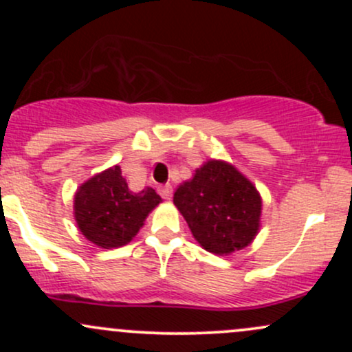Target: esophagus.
Returning a JSON list of instances; mask_svg holds the SVG:
<instances>
[{
	"label": "esophagus",
	"mask_w": 352,
	"mask_h": 352,
	"mask_svg": "<svg viewBox=\"0 0 352 352\" xmlns=\"http://www.w3.org/2000/svg\"><path fill=\"white\" fill-rule=\"evenodd\" d=\"M172 185L170 184H165V185H162V187L159 188V193L160 195H162V199H165V200H168L172 197Z\"/></svg>",
	"instance_id": "1"
}]
</instances>
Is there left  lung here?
<instances>
[{
  "instance_id": "1",
  "label": "left lung",
  "mask_w": 352,
  "mask_h": 352,
  "mask_svg": "<svg viewBox=\"0 0 352 352\" xmlns=\"http://www.w3.org/2000/svg\"><path fill=\"white\" fill-rule=\"evenodd\" d=\"M173 204L193 238L210 253L243 250L260 230L261 197L241 172L223 160H208L173 193Z\"/></svg>"
}]
</instances>
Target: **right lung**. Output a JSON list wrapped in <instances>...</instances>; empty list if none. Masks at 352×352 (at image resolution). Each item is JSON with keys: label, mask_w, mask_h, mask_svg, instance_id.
<instances>
[{"label": "right lung", "mask_w": 352, "mask_h": 352, "mask_svg": "<svg viewBox=\"0 0 352 352\" xmlns=\"http://www.w3.org/2000/svg\"><path fill=\"white\" fill-rule=\"evenodd\" d=\"M162 201L145 187L132 192L119 165L84 182L74 195V218L84 236L100 248L127 245L142 228L145 218Z\"/></svg>", "instance_id": "obj_1"}]
</instances>
